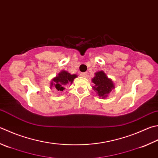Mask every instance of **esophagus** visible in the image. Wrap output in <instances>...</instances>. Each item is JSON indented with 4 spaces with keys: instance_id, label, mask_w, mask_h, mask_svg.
Returning <instances> with one entry per match:
<instances>
[{
    "instance_id": "34e87169",
    "label": "esophagus",
    "mask_w": 158,
    "mask_h": 158,
    "mask_svg": "<svg viewBox=\"0 0 158 158\" xmlns=\"http://www.w3.org/2000/svg\"><path fill=\"white\" fill-rule=\"evenodd\" d=\"M80 76L81 77H83V78H85V77L87 76V73H86V72L85 73H81L80 74Z\"/></svg>"
}]
</instances>
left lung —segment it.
<instances>
[{
	"label": "left lung",
	"instance_id": "left-lung-1",
	"mask_svg": "<svg viewBox=\"0 0 158 158\" xmlns=\"http://www.w3.org/2000/svg\"><path fill=\"white\" fill-rule=\"evenodd\" d=\"M94 85L92 89L96 92L99 98L105 99L108 97L113 89H115V85L113 80L107 77L106 74L103 71H100L95 73V76L91 80Z\"/></svg>",
	"mask_w": 158,
	"mask_h": 158
}]
</instances>
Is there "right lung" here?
<instances>
[{
	"mask_svg": "<svg viewBox=\"0 0 158 158\" xmlns=\"http://www.w3.org/2000/svg\"><path fill=\"white\" fill-rule=\"evenodd\" d=\"M76 74H71L67 71L62 70L54 77L50 83V89L53 88L56 91H62L65 89V86L72 84L73 80L77 78Z\"/></svg>",
	"mask_w": 158,
	"mask_h": 158,
	"instance_id": "obj_1",
	"label": "right lung"
}]
</instances>
